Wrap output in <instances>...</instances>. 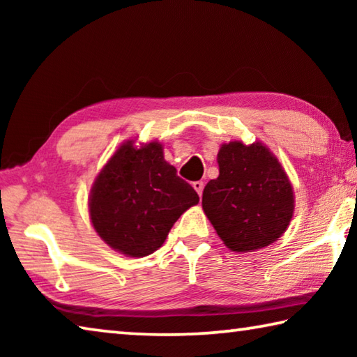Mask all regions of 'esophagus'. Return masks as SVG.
I'll return each instance as SVG.
<instances>
[{"instance_id": "obj_1", "label": "esophagus", "mask_w": 357, "mask_h": 357, "mask_svg": "<svg viewBox=\"0 0 357 357\" xmlns=\"http://www.w3.org/2000/svg\"><path fill=\"white\" fill-rule=\"evenodd\" d=\"M192 187H193V189H195L197 190V193H198V195H203V187H204V184L202 183V181H195V183H193L192 184Z\"/></svg>"}]
</instances>
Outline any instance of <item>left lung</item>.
<instances>
[{
  "label": "left lung",
  "mask_w": 357,
  "mask_h": 357,
  "mask_svg": "<svg viewBox=\"0 0 357 357\" xmlns=\"http://www.w3.org/2000/svg\"><path fill=\"white\" fill-rule=\"evenodd\" d=\"M219 178L203 190V211L229 250L253 252L287 231L294 193L285 170L263 143H223Z\"/></svg>",
  "instance_id": "1"
}]
</instances>
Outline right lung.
Segmentation results:
<instances>
[{
	"label": "right lung",
	"instance_id": "right-lung-1",
	"mask_svg": "<svg viewBox=\"0 0 357 357\" xmlns=\"http://www.w3.org/2000/svg\"><path fill=\"white\" fill-rule=\"evenodd\" d=\"M200 202L164 159L159 142L121 144L96 178L89 219L105 244L134 258L155 252L181 214Z\"/></svg>",
	"mask_w": 357,
	"mask_h": 357
}]
</instances>
